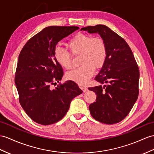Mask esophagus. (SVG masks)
Returning a JSON list of instances; mask_svg holds the SVG:
<instances>
[{
	"label": "esophagus",
	"instance_id": "1",
	"mask_svg": "<svg viewBox=\"0 0 154 154\" xmlns=\"http://www.w3.org/2000/svg\"><path fill=\"white\" fill-rule=\"evenodd\" d=\"M80 88L82 90H83L84 92H86V91H87V90H88V88H86L85 86H84V85H80Z\"/></svg>",
	"mask_w": 154,
	"mask_h": 154
}]
</instances>
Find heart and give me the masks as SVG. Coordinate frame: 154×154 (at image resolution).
<instances>
[{
	"instance_id": "1",
	"label": "heart",
	"mask_w": 154,
	"mask_h": 154,
	"mask_svg": "<svg viewBox=\"0 0 154 154\" xmlns=\"http://www.w3.org/2000/svg\"><path fill=\"white\" fill-rule=\"evenodd\" d=\"M67 46L72 55H80L79 63L81 65L67 72L66 78L83 85L94 74L95 69H101L105 63L107 57L105 42L100 37H93L80 32L69 41ZM71 54L66 49L59 46L55 48L56 61L66 69H70L72 66V56Z\"/></svg>"
}]
</instances>
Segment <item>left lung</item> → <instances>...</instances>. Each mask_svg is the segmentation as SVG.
<instances>
[{"instance_id":"obj_1","label":"left lung","mask_w":154,"mask_h":154,"mask_svg":"<svg viewBox=\"0 0 154 154\" xmlns=\"http://www.w3.org/2000/svg\"><path fill=\"white\" fill-rule=\"evenodd\" d=\"M81 30L99 33L105 42L107 57L95 80L104 86L88 88L97 97L89 106L92 117L105 124L122 121L137 100L139 69L132 50L122 37L104 25L88 26Z\"/></svg>"}]
</instances>
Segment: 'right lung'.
Instances as JSON below:
<instances>
[{
    "instance_id": "obj_1",
    "label": "right lung",
    "mask_w": 154,
    "mask_h": 154,
    "mask_svg": "<svg viewBox=\"0 0 154 154\" xmlns=\"http://www.w3.org/2000/svg\"><path fill=\"white\" fill-rule=\"evenodd\" d=\"M79 29L76 26H50L25 44L19 55L15 84L22 108L32 120L43 125L59 122L69 110L72 100L82 93L73 81L59 82L63 75L56 61L57 42Z\"/></svg>"
}]
</instances>
